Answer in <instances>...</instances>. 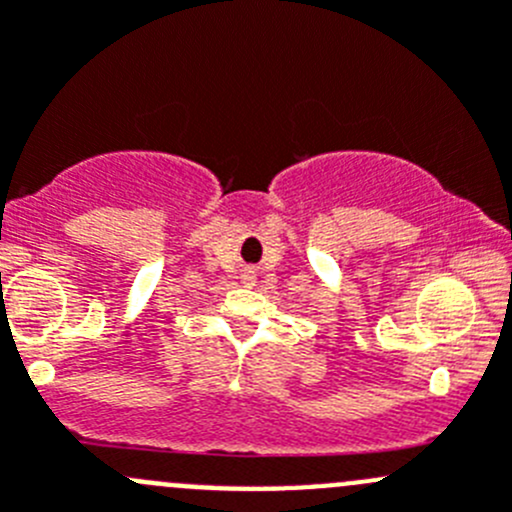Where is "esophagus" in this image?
Segmentation results:
<instances>
[{
  "mask_svg": "<svg viewBox=\"0 0 512 512\" xmlns=\"http://www.w3.org/2000/svg\"><path fill=\"white\" fill-rule=\"evenodd\" d=\"M242 280H245L247 285H252V280H255V270H245V272H242Z\"/></svg>",
  "mask_w": 512,
  "mask_h": 512,
  "instance_id": "obj_1",
  "label": "esophagus"
}]
</instances>
